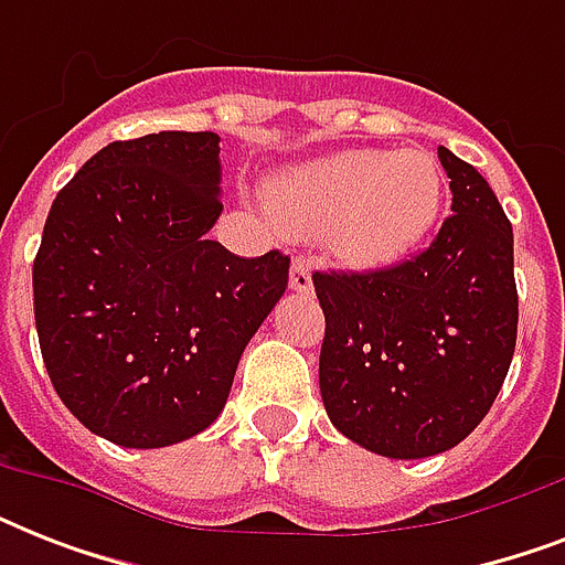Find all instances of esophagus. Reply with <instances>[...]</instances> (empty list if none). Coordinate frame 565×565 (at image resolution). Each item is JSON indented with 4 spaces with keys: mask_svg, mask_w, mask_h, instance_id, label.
Masks as SVG:
<instances>
[{
    "mask_svg": "<svg viewBox=\"0 0 565 565\" xmlns=\"http://www.w3.org/2000/svg\"><path fill=\"white\" fill-rule=\"evenodd\" d=\"M290 287L296 292H310V287H313L308 257H296V260H292V266H290Z\"/></svg>",
    "mask_w": 565,
    "mask_h": 565,
    "instance_id": "esophagus-1",
    "label": "esophagus"
}]
</instances>
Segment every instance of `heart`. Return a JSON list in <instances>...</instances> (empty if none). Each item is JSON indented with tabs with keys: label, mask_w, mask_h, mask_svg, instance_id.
I'll return each mask as SVG.
<instances>
[{
	"label": "heart",
	"mask_w": 565,
	"mask_h": 565,
	"mask_svg": "<svg viewBox=\"0 0 565 565\" xmlns=\"http://www.w3.org/2000/svg\"><path fill=\"white\" fill-rule=\"evenodd\" d=\"M443 170L425 149H352L299 163L264 184L269 220L287 234L326 237L345 264L386 266L434 228Z\"/></svg>",
	"instance_id": "heart-1"
}]
</instances>
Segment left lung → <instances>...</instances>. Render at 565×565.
<instances>
[{
  "mask_svg": "<svg viewBox=\"0 0 565 565\" xmlns=\"http://www.w3.org/2000/svg\"><path fill=\"white\" fill-rule=\"evenodd\" d=\"M451 216L425 252L375 273H317L328 419L393 460L455 448L508 377L519 296L513 225L472 163L446 146Z\"/></svg>",
  "mask_w": 565,
  "mask_h": 565,
  "instance_id": "1",
  "label": "left lung"
}]
</instances>
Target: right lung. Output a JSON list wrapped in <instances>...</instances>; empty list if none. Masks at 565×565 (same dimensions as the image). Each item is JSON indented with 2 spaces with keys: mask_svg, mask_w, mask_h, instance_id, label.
<instances>
[{
  "mask_svg": "<svg viewBox=\"0 0 565 565\" xmlns=\"http://www.w3.org/2000/svg\"><path fill=\"white\" fill-rule=\"evenodd\" d=\"M220 135L161 131L93 154L52 202L31 284L55 393L93 434L161 448L213 425L290 257H237L220 220Z\"/></svg>",
  "mask_w": 565,
  "mask_h": 565,
  "instance_id": "right-lung-1",
  "label": "right lung"
}]
</instances>
